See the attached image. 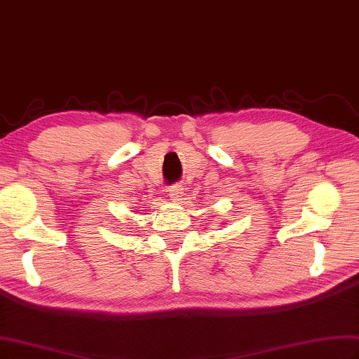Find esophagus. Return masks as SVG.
Segmentation results:
<instances>
[{"mask_svg":"<svg viewBox=\"0 0 359 359\" xmlns=\"http://www.w3.org/2000/svg\"><path fill=\"white\" fill-rule=\"evenodd\" d=\"M184 194V187L181 184H173L168 187V196L172 200H180V197H183Z\"/></svg>","mask_w":359,"mask_h":359,"instance_id":"esophagus-1","label":"esophagus"}]
</instances>
